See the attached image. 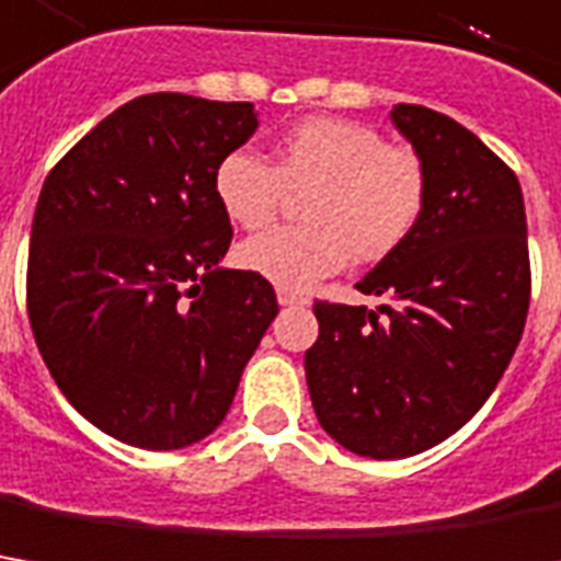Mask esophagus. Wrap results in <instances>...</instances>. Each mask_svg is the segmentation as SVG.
I'll use <instances>...</instances> for the list:
<instances>
[{"label":"esophagus","instance_id":"esophagus-1","mask_svg":"<svg viewBox=\"0 0 561 561\" xmlns=\"http://www.w3.org/2000/svg\"><path fill=\"white\" fill-rule=\"evenodd\" d=\"M277 302H280V306H287V308H293V306H308V296L306 293H296V289H277Z\"/></svg>","mask_w":561,"mask_h":561}]
</instances>
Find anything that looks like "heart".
<instances>
[{
    "mask_svg": "<svg viewBox=\"0 0 561 561\" xmlns=\"http://www.w3.org/2000/svg\"><path fill=\"white\" fill-rule=\"evenodd\" d=\"M221 213L243 231L272 225L289 194L302 197L299 228H280L237 250V262L284 289H306L358 262H382L423 219L430 172L411 148L374 126L336 116L296 123L274 145V163L250 150L225 153L213 175Z\"/></svg>",
    "mask_w": 561,
    "mask_h": 561,
    "instance_id": "b5f03b06",
    "label": "heart"
}]
</instances>
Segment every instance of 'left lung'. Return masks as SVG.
<instances>
[{"instance_id":"left-lung-1","label":"left lung","mask_w":561,"mask_h":561,"mask_svg":"<svg viewBox=\"0 0 561 561\" xmlns=\"http://www.w3.org/2000/svg\"><path fill=\"white\" fill-rule=\"evenodd\" d=\"M392 123L430 172L423 219L355 284L389 306L318 299V342L306 352L318 423L374 460L423 454L479 413L531 299L516 172L438 111L394 104Z\"/></svg>"}]
</instances>
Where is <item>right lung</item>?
I'll return each instance as SVG.
<instances>
[{"instance_id": "right-lung-1", "label": "right lung", "mask_w": 561, "mask_h": 561, "mask_svg": "<svg viewBox=\"0 0 561 561\" xmlns=\"http://www.w3.org/2000/svg\"><path fill=\"white\" fill-rule=\"evenodd\" d=\"M250 101L157 92L116 107L48 172L26 259V314L48 374L92 426L148 450L206 438L277 314L274 287L219 268L216 201Z\"/></svg>"}]
</instances>
